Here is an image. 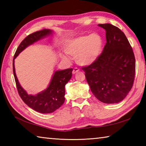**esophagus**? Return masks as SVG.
<instances>
[{
    "instance_id": "esophagus-1",
    "label": "esophagus",
    "mask_w": 146,
    "mask_h": 146,
    "mask_svg": "<svg viewBox=\"0 0 146 146\" xmlns=\"http://www.w3.org/2000/svg\"><path fill=\"white\" fill-rule=\"evenodd\" d=\"M79 71V70L78 68H75L73 69V74H75V73H76L77 72H78Z\"/></svg>"
}]
</instances>
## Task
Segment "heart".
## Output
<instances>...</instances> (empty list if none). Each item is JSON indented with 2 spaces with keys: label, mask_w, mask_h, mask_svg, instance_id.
I'll return each mask as SVG.
<instances>
[{
  "label": "heart",
  "mask_w": 146,
  "mask_h": 146,
  "mask_svg": "<svg viewBox=\"0 0 146 146\" xmlns=\"http://www.w3.org/2000/svg\"><path fill=\"white\" fill-rule=\"evenodd\" d=\"M103 40L99 34L79 36L68 40L64 44V50L71 58H75L76 63L80 66H89L97 60L102 51ZM61 58L68 61L65 55Z\"/></svg>",
  "instance_id": "obj_1"
}]
</instances>
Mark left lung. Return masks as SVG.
<instances>
[{"label": "left lung", "mask_w": 146, "mask_h": 146, "mask_svg": "<svg viewBox=\"0 0 146 146\" xmlns=\"http://www.w3.org/2000/svg\"><path fill=\"white\" fill-rule=\"evenodd\" d=\"M106 30V43L95 62L82 68L91 92L100 102L115 104L131 90L135 58L131 46L120 29L111 24L98 25Z\"/></svg>", "instance_id": "obj_1"}]
</instances>
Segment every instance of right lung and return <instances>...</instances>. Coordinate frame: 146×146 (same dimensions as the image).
<instances>
[{
	"label": "right lung",
	"instance_id": "obj_1",
	"mask_svg": "<svg viewBox=\"0 0 146 146\" xmlns=\"http://www.w3.org/2000/svg\"><path fill=\"white\" fill-rule=\"evenodd\" d=\"M53 33V30L44 29L29 35L20 44L13 60V75L20 97L29 108L40 113H53L63 104L65 101V86L72 76L73 69L70 68L55 71L49 86L46 90L35 95H29L20 84L17 77L15 68V59L27 47Z\"/></svg>",
	"mask_w": 146,
	"mask_h": 146
}]
</instances>
